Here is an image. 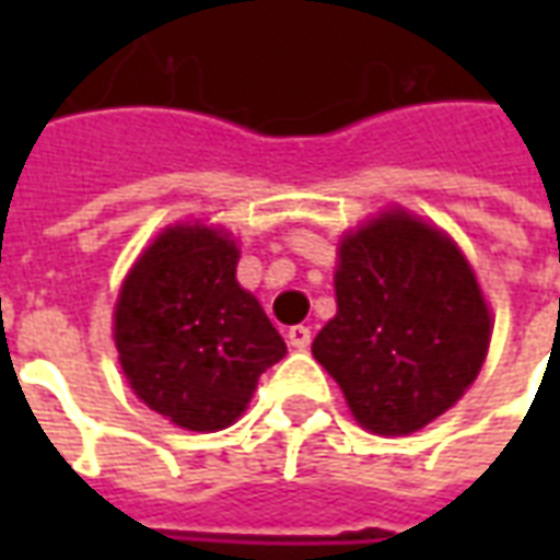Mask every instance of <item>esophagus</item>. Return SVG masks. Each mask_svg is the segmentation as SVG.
Returning <instances> with one entry per match:
<instances>
[{
    "instance_id": "1",
    "label": "esophagus",
    "mask_w": 560,
    "mask_h": 560,
    "mask_svg": "<svg viewBox=\"0 0 560 560\" xmlns=\"http://www.w3.org/2000/svg\"><path fill=\"white\" fill-rule=\"evenodd\" d=\"M288 345H291L293 351H305L308 345H312V329L308 327H291L288 329Z\"/></svg>"
}]
</instances>
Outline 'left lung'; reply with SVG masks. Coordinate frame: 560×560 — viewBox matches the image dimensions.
<instances>
[{"label": "left lung", "mask_w": 560, "mask_h": 560, "mask_svg": "<svg viewBox=\"0 0 560 560\" xmlns=\"http://www.w3.org/2000/svg\"><path fill=\"white\" fill-rule=\"evenodd\" d=\"M336 303L312 353L369 432L411 434L441 417L489 351L492 320L468 260L399 209L341 240Z\"/></svg>", "instance_id": "8db88e82"}]
</instances>
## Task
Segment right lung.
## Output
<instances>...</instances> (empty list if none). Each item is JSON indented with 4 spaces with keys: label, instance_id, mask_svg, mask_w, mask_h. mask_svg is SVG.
I'll use <instances>...</instances> for the list:
<instances>
[{
    "label": "right lung",
    "instance_id": "add662e5",
    "mask_svg": "<svg viewBox=\"0 0 560 560\" xmlns=\"http://www.w3.org/2000/svg\"><path fill=\"white\" fill-rule=\"evenodd\" d=\"M240 252L203 224L167 228L128 272L116 303V351L152 411L191 432L231 425L257 377L288 353L236 281Z\"/></svg>",
    "mask_w": 560,
    "mask_h": 560
}]
</instances>
